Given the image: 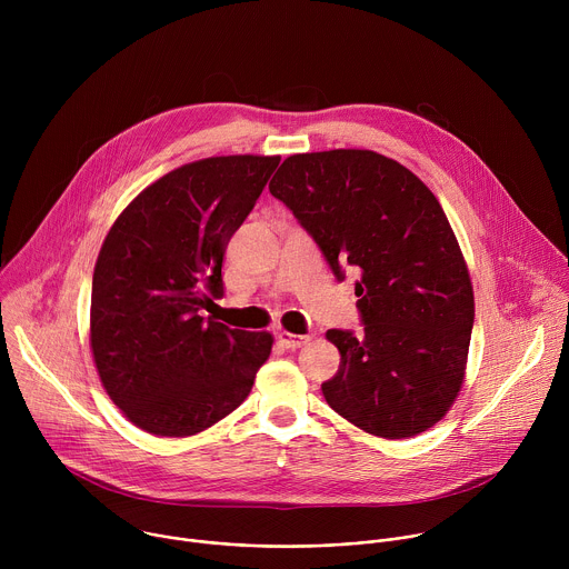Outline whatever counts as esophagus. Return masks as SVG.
<instances>
[{
	"instance_id": "1",
	"label": "esophagus",
	"mask_w": 569,
	"mask_h": 569,
	"mask_svg": "<svg viewBox=\"0 0 569 569\" xmlns=\"http://www.w3.org/2000/svg\"><path fill=\"white\" fill-rule=\"evenodd\" d=\"M277 338H279V342H281L286 349H290V351L301 349V347L310 340L308 336H295V333H288V331H279Z\"/></svg>"
}]
</instances>
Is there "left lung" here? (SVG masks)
<instances>
[{
	"label": "left lung",
	"mask_w": 569,
	"mask_h": 569,
	"mask_svg": "<svg viewBox=\"0 0 569 569\" xmlns=\"http://www.w3.org/2000/svg\"><path fill=\"white\" fill-rule=\"evenodd\" d=\"M338 279L356 283L365 336L329 331L338 373L321 385L331 408L382 439H410L457 400L468 362L475 295L457 236L435 193L373 150L297 152L270 180Z\"/></svg>",
	"instance_id": "8db88e82"
}]
</instances>
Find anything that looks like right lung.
Returning <instances> with one entry per match:
<instances>
[{"mask_svg":"<svg viewBox=\"0 0 569 569\" xmlns=\"http://www.w3.org/2000/svg\"><path fill=\"white\" fill-rule=\"evenodd\" d=\"M279 154H220L146 187L110 227L92 279L90 349L121 415L154 437H193L252 391L274 338L200 315L222 297L229 238Z\"/></svg>","mask_w":569,"mask_h":569,"instance_id":"1","label":"right lung"}]
</instances>
